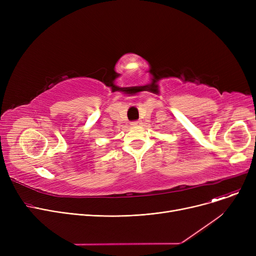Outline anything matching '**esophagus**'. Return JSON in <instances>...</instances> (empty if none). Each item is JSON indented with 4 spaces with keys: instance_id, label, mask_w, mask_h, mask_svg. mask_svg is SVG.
<instances>
[{
    "instance_id": "34e87169",
    "label": "esophagus",
    "mask_w": 256,
    "mask_h": 256,
    "mask_svg": "<svg viewBox=\"0 0 256 256\" xmlns=\"http://www.w3.org/2000/svg\"><path fill=\"white\" fill-rule=\"evenodd\" d=\"M141 124V122L140 121H132V122L130 124V126H134V128H136V126H139Z\"/></svg>"
}]
</instances>
